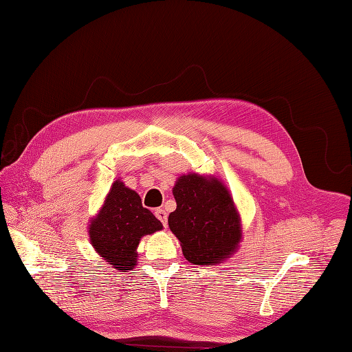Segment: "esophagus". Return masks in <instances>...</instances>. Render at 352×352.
<instances>
[{"label": "esophagus", "mask_w": 352, "mask_h": 352, "mask_svg": "<svg viewBox=\"0 0 352 352\" xmlns=\"http://www.w3.org/2000/svg\"><path fill=\"white\" fill-rule=\"evenodd\" d=\"M154 214H156V217L160 220L163 226H165V228L168 226V214H166L165 210H163V208H157L156 213H154Z\"/></svg>", "instance_id": "34e87169"}]
</instances>
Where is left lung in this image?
Returning <instances> with one entry per match:
<instances>
[{
	"label": "left lung",
	"mask_w": 352,
	"mask_h": 352,
	"mask_svg": "<svg viewBox=\"0 0 352 352\" xmlns=\"http://www.w3.org/2000/svg\"><path fill=\"white\" fill-rule=\"evenodd\" d=\"M170 231L192 264L211 265L230 258L241 240V220L230 190L214 177L182 175L173 189Z\"/></svg>",
	"instance_id": "8db88e82"
}]
</instances>
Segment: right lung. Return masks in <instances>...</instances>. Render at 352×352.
<instances>
[{
	"label": "right lung",
	"instance_id": "add662e5",
	"mask_svg": "<svg viewBox=\"0 0 352 352\" xmlns=\"http://www.w3.org/2000/svg\"><path fill=\"white\" fill-rule=\"evenodd\" d=\"M160 220L142 207L139 195L117 179L97 216L89 222L88 234L96 252L118 270L138 264V244L144 235L162 230Z\"/></svg>",
	"mask_w": 352,
	"mask_h": 352
}]
</instances>
